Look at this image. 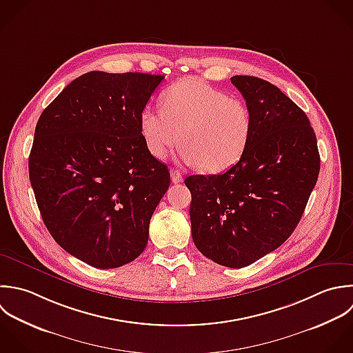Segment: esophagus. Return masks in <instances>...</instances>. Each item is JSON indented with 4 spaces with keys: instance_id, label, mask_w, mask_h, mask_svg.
Masks as SVG:
<instances>
[{
    "instance_id": "1",
    "label": "esophagus",
    "mask_w": 353,
    "mask_h": 353,
    "mask_svg": "<svg viewBox=\"0 0 353 353\" xmlns=\"http://www.w3.org/2000/svg\"><path fill=\"white\" fill-rule=\"evenodd\" d=\"M170 177H172V181H173L174 184L183 181V176H181V173H180L179 170H174V169L170 170Z\"/></svg>"
}]
</instances>
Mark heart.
<instances>
[{
    "label": "heart",
    "mask_w": 353,
    "mask_h": 353,
    "mask_svg": "<svg viewBox=\"0 0 353 353\" xmlns=\"http://www.w3.org/2000/svg\"><path fill=\"white\" fill-rule=\"evenodd\" d=\"M161 108L140 112L141 137L154 158H165L179 137L180 159L208 173L228 170L245 154L253 122L243 100L199 78H184L163 90Z\"/></svg>",
    "instance_id": "1"
}]
</instances>
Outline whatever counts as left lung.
Instances as JSON below:
<instances>
[{"mask_svg": "<svg viewBox=\"0 0 353 353\" xmlns=\"http://www.w3.org/2000/svg\"><path fill=\"white\" fill-rule=\"evenodd\" d=\"M252 114L242 158L223 174H194L191 232L212 261L243 268L278 249L300 223L318 181L321 157L307 114L271 82L235 75Z\"/></svg>", "mask_w": 353, "mask_h": 353, "instance_id": "left-lung-1", "label": "left lung"}]
</instances>
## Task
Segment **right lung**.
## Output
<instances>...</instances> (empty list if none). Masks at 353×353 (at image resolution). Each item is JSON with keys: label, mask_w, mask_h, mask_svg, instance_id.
<instances>
[{"label": "right lung", "mask_w": 353, "mask_h": 353, "mask_svg": "<svg viewBox=\"0 0 353 353\" xmlns=\"http://www.w3.org/2000/svg\"><path fill=\"white\" fill-rule=\"evenodd\" d=\"M163 78L86 72L37 122L28 176L43 224L67 253L94 268H118L143 253L169 188L168 166L140 132V112Z\"/></svg>", "instance_id": "obj_1"}]
</instances>
